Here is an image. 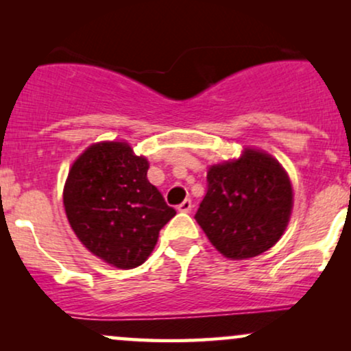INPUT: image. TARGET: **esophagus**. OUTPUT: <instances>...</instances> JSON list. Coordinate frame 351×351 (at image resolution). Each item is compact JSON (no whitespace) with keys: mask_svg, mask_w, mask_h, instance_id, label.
I'll list each match as a JSON object with an SVG mask.
<instances>
[{"mask_svg":"<svg viewBox=\"0 0 351 351\" xmlns=\"http://www.w3.org/2000/svg\"><path fill=\"white\" fill-rule=\"evenodd\" d=\"M191 208H193L191 199H184L183 203L178 204V211L180 213H189V211H191Z\"/></svg>","mask_w":351,"mask_h":351,"instance_id":"esophagus-1","label":"esophagus"}]
</instances>
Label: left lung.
<instances>
[{
	"instance_id": "8db88e82",
	"label": "left lung",
	"mask_w": 351,
	"mask_h": 351,
	"mask_svg": "<svg viewBox=\"0 0 351 351\" xmlns=\"http://www.w3.org/2000/svg\"><path fill=\"white\" fill-rule=\"evenodd\" d=\"M292 184L280 163L245 148L241 158L208 170V191L195 219L229 259H249L271 249L291 219Z\"/></svg>"
}]
</instances>
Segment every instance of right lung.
<instances>
[{"instance_id":"obj_1","label":"right lung","mask_w":351,"mask_h":351,"mask_svg":"<svg viewBox=\"0 0 351 351\" xmlns=\"http://www.w3.org/2000/svg\"><path fill=\"white\" fill-rule=\"evenodd\" d=\"M148 162L125 142L90 145L72 165L64 208L79 241L119 269L138 267L176 211L147 178Z\"/></svg>"}]
</instances>
